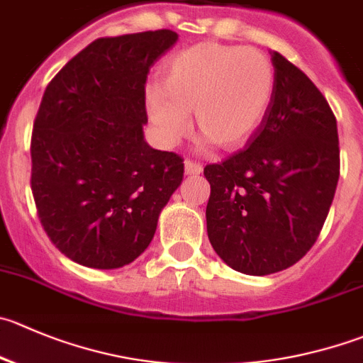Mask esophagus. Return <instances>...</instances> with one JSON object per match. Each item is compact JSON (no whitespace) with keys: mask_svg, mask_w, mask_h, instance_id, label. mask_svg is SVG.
<instances>
[{"mask_svg":"<svg viewBox=\"0 0 363 363\" xmlns=\"http://www.w3.org/2000/svg\"><path fill=\"white\" fill-rule=\"evenodd\" d=\"M201 172H203L201 164H196V162L192 160H185V174L194 176V174H201Z\"/></svg>","mask_w":363,"mask_h":363,"instance_id":"1","label":"esophagus"}]
</instances>
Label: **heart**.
I'll return each instance as SVG.
<instances>
[{"mask_svg":"<svg viewBox=\"0 0 363 363\" xmlns=\"http://www.w3.org/2000/svg\"><path fill=\"white\" fill-rule=\"evenodd\" d=\"M274 89L267 55L206 40L165 62L160 87L146 92V112L164 144H176L189 132L192 110L203 146L216 143L223 150H239L267 117Z\"/></svg>","mask_w":363,"mask_h":363,"instance_id":"obj_1","label":"heart"}]
</instances>
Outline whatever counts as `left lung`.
I'll return each mask as SVG.
<instances>
[{"mask_svg":"<svg viewBox=\"0 0 363 363\" xmlns=\"http://www.w3.org/2000/svg\"><path fill=\"white\" fill-rule=\"evenodd\" d=\"M276 89L246 147L205 167L206 231L231 269L283 271L317 240L339 182L337 119L308 76L271 51Z\"/></svg>","mask_w":363,"mask_h":363,"instance_id":"8db88e82","label":"left lung"}]
</instances>
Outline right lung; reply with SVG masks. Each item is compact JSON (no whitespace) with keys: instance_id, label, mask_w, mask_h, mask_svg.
Listing matches in <instances>:
<instances>
[{"instance_id":"right-lung-1","label":"right lung","mask_w":363,"mask_h":363,"mask_svg":"<svg viewBox=\"0 0 363 363\" xmlns=\"http://www.w3.org/2000/svg\"><path fill=\"white\" fill-rule=\"evenodd\" d=\"M178 40L172 30L105 37L58 71L32 135V192L58 251L119 269L146 251L184 179V158L144 139L146 78Z\"/></svg>"}]
</instances>
